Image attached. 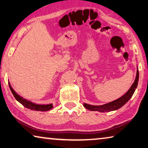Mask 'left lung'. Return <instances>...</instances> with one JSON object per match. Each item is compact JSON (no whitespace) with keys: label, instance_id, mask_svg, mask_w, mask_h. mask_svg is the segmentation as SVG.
I'll return each instance as SVG.
<instances>
[{"label":"left lung","instance_id":"8db88e82","mask_svg":"<svg viewBox=\"0 0 148 148\" xmlns=\"http://www.w3.org/2000/svg\"><path fill=\"white\" fill-rule=\"evenodd\" d=\"M138 78L139 72L137 70L136 78H135L134 83L132 85L131 88L129 89V91H127L123 96L120 97L119 99L116 100V101L110 102L108 104L102 105V106H93V105H90L84 103V106L87 109L91 110V111H99L101 112L114 111V110H116L122 107L125 104H126L127 102L129 101V100L131 98L132 95L134 94L135 90H136L138 86Z\"/></svg>","mask_w":148,"mask_h":148}]
</instances>
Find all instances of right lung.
Wrapping results in <instances>:
<instances>
[{
    "mask_svg": "<svg viewBox=\"0 0 148 148\" xmlns=\"http://www.w3.org/2000/svg\"><path fill=\"white\" fill-rule=\"evenodd\" d=\"M9 86L10 88L12 94L15 97L17 101L20 102L23 106H24L27 108H29L32 110H35V111H40V112H44V111H48V110H51L53 108V104H35L34 102H32L29 101H27V99H23V97L20 96L18 94H17L16 91L12 89L10 84L9 83Z\"/></svg>",
    "mask_w": 148,
    "mask_h": 148,
    "instance_id": "1",
    "label": "right lung"
}]
</instances>
